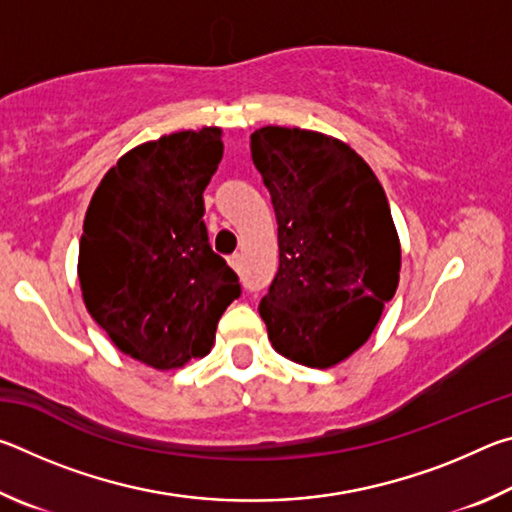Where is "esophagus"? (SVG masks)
I'll return each mask as SVG.
<instances>
[{
	"label": "esophagus",
	"instance_id": "esophagus-1",
	"mask_svg": "<svg viewBox=\"0 0 512 512\" xmlns=\"http://www.w3.org/2000/svg\"><path fill=\"white\" fill-rule=\"evenodd\" d=\"M228 264L232 266V268H235V271H239V266H241V257L235 253V255H230L228 257Z\"/></svg>",
	"mask_w": 512,
	"mask_h": 512
}]
</instances>
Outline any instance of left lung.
Returning a JSON list of instances; mask_svg holds the SVG:
<instances>
[{
    "label": "left lung",
    "instance_id": "obj_1",
    "mask_svg": "<svg viewBox=\"0 0 512 512\" xmlns=\"http://www.w3.org/2000/svg\"><path fill=\"white\" fill-rule=\"evenodd\" d=\"M250 153L280 246V268L259 302L268 341L302 366L332 368L370 339L400 282L384 187L348 144L305 128H259Z\"/></svg>",
    "mask_w": 512,
    "mask_h": 512
}]
</instances>
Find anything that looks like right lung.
<instances>
[{
    "instance_id": "right-lung-1",
    "label": "right lung",
    "mask_w": 512,
    "mask_h": 512,
    "mask_svg": "<svg viewBox=\"0 0 512 512\" xmlns=\"http://www.w3.org/2000/svg\"><path fill=\"white\" fill-rule=\"evenodd\" d=\"M221 135L205 126L135 146L108 169L85 212V307L121 352L158 370L205 357L216 323L241 293L203 221Z\"/></svg>"
}]
</instances>
